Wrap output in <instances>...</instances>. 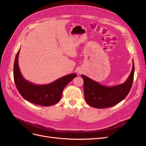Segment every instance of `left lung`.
Masks as SVG:
<instances>
[{"label": "left lung", "instance_id": "8db88e82", "mask_svg": "<svg viewBox=\"0 0 146 146\" xmlns=\"http://www.w3.org/2000/svg\"><path fill=\"white\" fill-rule=\"evenodd\" d=\"M135 65L127 81L121 85L108 87L81 75L83 79L84 95L86 103L96 108L113 107L124 99L130 92L133 82Z\"/></svg>", "mask_w": 146, "mask_h": 146}]
</instances>
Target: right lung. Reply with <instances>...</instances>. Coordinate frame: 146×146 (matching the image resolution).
<instances>
[{
  "mask_svg": "<svg viewBox=\"0 0 146 146\" xmlns=\"http://www.w3.org/2000/svg\"><path fill=\"white\" fill-rule=\"evenodd\" d=\"M17 52L14 63L13 76L16 86L23 98L34 104L47 106L58 103L62 96L64 87L77 77V74H71L61 77L51 83L44 85H36L27 81L23 77L18 66Z\"/></svg>",
  "mask_w": 146,
  "mask_h": 146,
  "instance_id": "right-lung-1",
  "label": "right lung"
}]
</instances>
